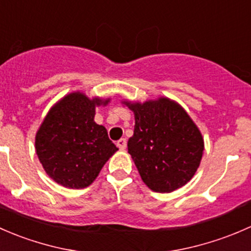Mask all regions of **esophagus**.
I'll list each match as a JSON object with an SVG mask.
<instances>
[{
    "label": "esophagus",
    "mask_w": 251,
    "mask_h": 251,
    "mask_svg": "<svg viewBox=\"0 0 251 251\" xmlns=\"http://www.w3.org/2000/svg\"><path fill=\"white\" fill-rule=\"evenodd\" d=\"M117 146L120 147V150H125L126 147V139H120L117 141Z\"/></svg>",
    "instance_id": "esophagus-1"
}]
</instances>
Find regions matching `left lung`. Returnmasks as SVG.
<instances>
[{
  "instance_id": "1",
  "label": "left lung",
  "mask_w": 251,
  "mask_h": 251,
  "mask_svg": "<svg viewBox=\"0 0 251 251\" xmlns=\"http://www.w3.org/2000/svg\"><path fill=\"white\" fill-rule=\"evenodd\" d=\"M122 104L134 112L128 153L145 185L161 193L185 186L200 168L204 151L202 133L190 115L167 97Z\"/></svg>"
}]
</instances>
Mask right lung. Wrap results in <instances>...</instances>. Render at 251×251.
Listing matches in <instances>:
<instances>
[{"label": "right lung", "mask_w": 251, "mask_h": 251, "mask_svg": "<svg viewBox=\"0 0 251 251\" xmlns=\"http://www.w3.org/2000/svg\"><path fill=\"white\" fill-rule=\"evenodd\" d=\"M110 98H88L72 92L55 102L35 136V149L51 180L68 188L88 187L99 175L117 147L104 126L94 121L95 108L106 106Z\"/></svg>", "instance_id": "right-lung-1"}]
</instances>
